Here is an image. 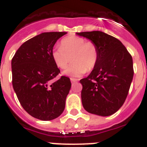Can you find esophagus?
Masks as SVG:
<instances>
[{
    "label": "esophagus",
    "mask_w": 147,
    "mask_h": 147,
    "mask_svg": "<svg viewBox=\"0 0 147 147\" xmlns=\"http://www.w3.org/2000/svg\"><path fill=\"white\" fill-rule=\"evenodd\" d=\"M70 80H71V82L72 83L77 82H78V80H77L76 78H70Z\"/></svg>",
    "instance_id": "esophagus-1"
}]
</instances>
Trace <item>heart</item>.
I'll return each instance as SVG.
<instances>
[{"mask_svg":"<svg viewBox=\"0 0 147 147\" xmlns=\"http://www.w3.org/2000/svg\"><path fill=\"white\" fill-rule=\"evenodd\" d=\"M52 58L55 65L60 69H66L65 75L73 77L82 76L85 71H91L96 66L99 58L97 45L92 41H86L82 37L69 36L61 41V47L52 51Z\"/></svg>","mask_w":147,"mask_h":147,"instance_id":"obj_1","label":"heart"}]
</instances>
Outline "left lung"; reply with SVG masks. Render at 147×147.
Masks as SVG:
<instances>
[{
    "instance_id": "8db88e82",
    "label": "left lung",
    "mask_w": 147,
    "mask_h": 147,
    "mask_svg": "<svg viewBox=\"0 0 147 147\" xmlns=\"http://www.w3.org/2000/svg\"><path fill=\"white\" fill-rule=\"evenodd\" d=\"M76 34L94 42L99 51L96 66L80 80L83 107L91 114L110 116L127 96L134 77L132 56L120 40L101 31Z\"/></svg>"
}]
</instances>
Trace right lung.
Returning a JSON list of instances; mask_svg holds the SVG:
<instances>
[{
  "mask_svg": "<svg viewBox=\"0 0 147 147\" xmlns=\"http://www.w3.org/2000/svg\"><path fill=\"white\" fill-rule=\"evenodd\" d=\"M66 32L42 33L23 43L11 61L12 84L20 105L33 117L51 121L60 116L71 88L66 76L54 82L60 70L52 51Z\"/></svg>",
  "mask_w": 147,
  "mask_h": 147,
  "instance_id": "right-lung-1",
  "label": "right lung"
}]
</instances>
